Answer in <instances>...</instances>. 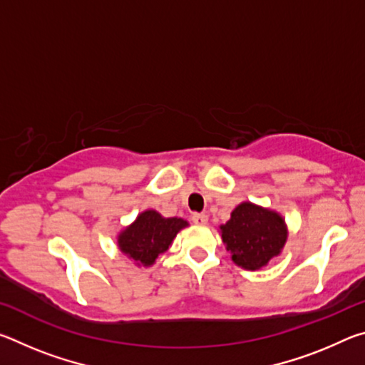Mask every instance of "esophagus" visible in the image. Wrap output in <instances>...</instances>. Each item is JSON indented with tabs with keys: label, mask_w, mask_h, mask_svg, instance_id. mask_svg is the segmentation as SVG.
Here are the masks:
<instances>
[{
	"label": "esophagus",
	"mask_w": 365,
	"mask_h": 365,
	"mask_svg": "<svg viewBox=\"0 0 365 365\" xmlns=\"http://www.w3.org/2000/svg\"><path fill=\"white\" fill-rule=\"evenodd\" d=\"M191 220H193L196 225H206L209 217H207L206 214H193V217H191Z\"/></svg>",
	"instance_id": "34e87169"
}]
</instances>
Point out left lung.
<instances>
[{"label": "left lung", "mask_w": 365, "mask_h": 365, "mask_svg": "<svg viewBox=\"0 0 365 365\" xmlns=\"http://www.w3.org/2000/svg\"><path fill=\"white\" fill-rule=\"evenodd\" d=\"M220 237L232 261L245 270H261L282 255L288 240V227L282 214L255 202L243 201L233 209Z\"/></svg>", "instance_id": "1"}]
</instances>
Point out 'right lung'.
<instances>
[{
	"label": "right lung",
	"mask_w": 365,
	"mask_h": 365,
	"mask_svg": "<svg viewBox=\"0 0 365 365\" xmlns=\"http://www.w3.org/2000/svg\"><path fill=\"white\" fill-rule=\"evenodd\" d=\"M185 227H188V222L182 217H164L154 209H146L119 232L117 246L122 255L133 259L135 265L151 267Z\"/></svg>",
	"instance_id": "add662e5"
}]
</instances>
